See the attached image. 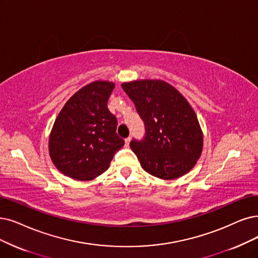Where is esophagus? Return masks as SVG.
Instances as JSON below:
<instances>
[{
    "instance_id": "esophagus-1",
    "label": "esophagus",
    "mask_w": 258,
    "mask_h": 258,
    "mask_svg": "<svg viewBox=\"0 0 258 258\" xmlns=\"http://www.w3.org/2000/svg\"><path fill=\"white\" fill-rule=\"evenodd\" d=\"M130 141H131V137H129V138H127V139L125 140V145H126V147H128V146H129Z\"/></svg>"
}]
</instances>
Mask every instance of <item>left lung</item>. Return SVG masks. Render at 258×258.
<instances>
[{"instance_id":"left-lung-1","label":"left lung","mask_w":258,"mask_h":258,"mask_svg":"<svg viewBox=\"0 0 258 258\" xmlns=\"http://www.w3.org/2000/svg\"><path fill=\"white\" fill-rule=\"evenodd\" d=\"M121 88L145 125V138L130 142L143 169L163 180L187 173L203 148L202 131L188 101L163 80L123 82Z\"/></svg>"}]
</instances>
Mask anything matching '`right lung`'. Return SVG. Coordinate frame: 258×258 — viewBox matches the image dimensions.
Segmentation results:
<instances>
[{"instance_id":"add662e5","label":"right lung","mask_w":258,"mask_h":258,"mask_svg":"<svg viewBox=\"0 0 258 258\" xmlns=\"http://www.w3.org/2000/svg\"><path fill=\"white\" fill-rule=\"evenodd\" d=\"M115 85L97 80L81 88L61 109L49 135L48 151L66 176L90 181L105 172L125 144L107 104Z\"/></svg>"}]
</instances>
